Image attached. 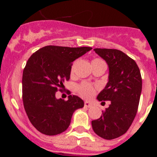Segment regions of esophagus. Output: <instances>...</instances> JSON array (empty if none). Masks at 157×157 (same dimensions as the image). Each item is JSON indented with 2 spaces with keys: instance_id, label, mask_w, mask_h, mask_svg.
<instances>
[{
  "instance_id": "1",
  "label": "esophagus",
  "mask_w": 157,
  "mask_h": 157,
  "mask_svg": "<svg viewBox=\"0 0 157 157\" xmlns=\"http://www.w3.org/2000/svg\"><path fill=\"white\" fill-rule=\"evenodd\" d=\"M84 105L86 108H91L93 106V104L90 103V102H89V101H85V103H84Z\"/></svg>"
}]
</instances>
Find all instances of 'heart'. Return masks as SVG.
I'll return each instance as SVG.
<instances>
[{
    "label": "heart",
    "mask_w": 157,
    "mask_h": 157,
    "mask_svg": "<svg viewBox=\"0 0 157 157\" xmlns=\"http://www.w3.org/2000/svg\"><path fill=\"white\" fill-rule=\"evenodd\" d=\"M98 62L104 61L100 59H93L92 63H98ZM77 91L81 97H82L84 98H86V99H89V98H91L94 96V94L96 93V88L94 86H93L90 83L82 82L77 86Z\"/></svg>",
    "instance_id": "heart-1"
}]
</instances>
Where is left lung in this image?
<instances>
[{
	"instance_id": "obj_1",
	"label": "left lung",
	"mask_w": 157,
	"mask_h": 157,
	"mask_svg": "<svg viewBox=\"0 0 157 157\" xmlns=\"http://www.w3.org/2000/svg\"><path fill=\"white\" fill-rule=\"evenodd\" d=\"M109 65V82L98 94L99 101H110L102 116L92 121L94 132L107 140L119 138L132 124L139 105L142 87L141 72L134 59L118 49L94 48Z\"/></svg>"
}]
</instances>
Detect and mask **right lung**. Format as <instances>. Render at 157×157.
I'll return each mask as SVG.
<instances>
[{
  "mask_svg": "<svg viewBox=\"0 0 157 157\" xmlns=\"http://www.w3.org/2000/svg\"><path fill=\"white\" fill-rule=\"evenodd\" d=\"M91 49L47 45L28 59L22 79L23 101L29 120L39 132L61 134L68 128L75 111L83 108L84 101L78 96L69 95L64 101L56 99V93L70 78L72 62Z\"/></svg>",
  "mask_w": 157,
  "mask_h": 157,
  "instance_id": "right-lung-1",
  "label": "right lung"
}]
</instances>
